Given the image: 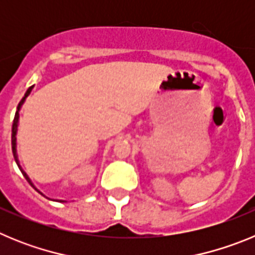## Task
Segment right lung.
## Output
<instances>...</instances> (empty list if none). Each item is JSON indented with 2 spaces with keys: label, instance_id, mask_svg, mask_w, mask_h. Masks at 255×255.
<instances>
[{
  "label": "right lung",
  "instance_id": "1",
  "mask_svg": "<svg viewBox=\"0 0 255 255\" xmlns=\"http://www.w3.org/2000/svg\"><path fill=\"white\" fill-rule=\"evenodd\" d=\"M33 88H34V85H31V87H29V89L25 92L24 97H22V100L20 101L19 105H17L16 114H15V119H13V123H12V130H11V145H12V154H13V158H15V162H16V164H17V167L20 168V171H21V173H22V175H24V177H25V179H26V181H28L29 184H30V185L33 186V188H34L35 190L38 191V193H40V191L38 190L37 188H35L34 184L31 182V180L29 179V176H28V175H26L25 171L22 170V167H21V166H20V162H19V158H17V152H16V134H17V126H19V116H20L19 112H20V110H21V107H22V105H24V102H25L26 97H28L29 94H30L31 91H33ZM40 194L43 195V193H40ZM60 202H64V200H60Z\"/></svg>",
  "mask_w": 255,
  "mask_h": 255
}]
</instances>
